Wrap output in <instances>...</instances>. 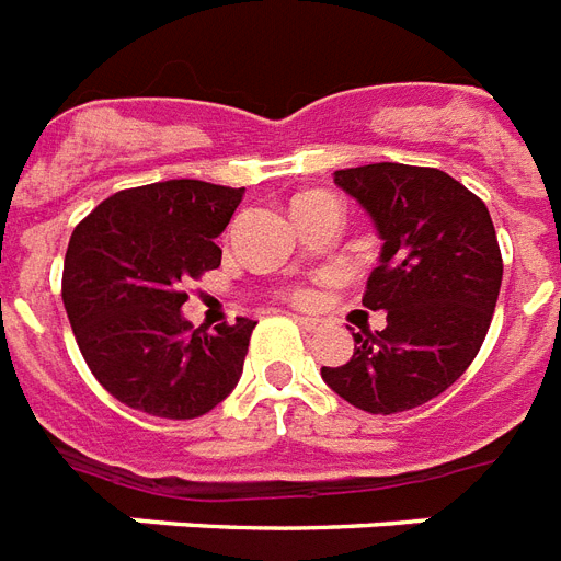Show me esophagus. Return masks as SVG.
<instances>
[{"mask_svg": "<svg viewBox=\"0 0 561 561\" xmlns=\"http://www.w3.org/2000/svg\"><path fill=\"white\" fill-rule=\"evenodd\" d=\"M298 324H301V330H307V333H316L318 327H321V321L318 318H309V316H293Z\"/></svg>", "mask_w": 561, "mask_h": 561, "instance_id": "obj_1", "label": "esophagus"}]
</instances>
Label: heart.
Listing matches in <instances>:
<instances>
[{
  "label": "heart",
  "mask_w": 561,
  "mask_h": 561,
  "mask_svg": "<svg viewBox=\"0 0 561 561\" xmlns=\"http://www.w3.org/2000/svg\"><path fill=\"white\" fill-rule=\"evenodd\" d=\"M304 196H312V194H304ZM304 196H298V199H304ZM298 199H295V203H298ZM295 298H298V301H309V293H304L301 289V293L295 295Z\"/></svg>",
  "instance_id": "1"
}]
</instances>
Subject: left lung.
<instances>
[{
  "label": "left lung",
  "mask_w": 561,
  "mask_h": 561,
  "mask_svg": "<svg viewBox=\"0 0 561 561\" xmlns=\"http://www.w3.org/2000/svg\"><path fill=\"white\" fill-rule=\"evenodd\" d=\"M333 179L382 240L362 304L388 324L353 333L351 362L321 376L367 414H400L458 382L481 351L504 275L499 237L486 205L437 168L379 161Z\"/></svg>",
  "instance_id": "obj_1"
}]
</instances>
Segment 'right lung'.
I'll return each instance as SVG.
<instances>
[{
    "instance_id": "add662e5",
    "label": "right lung",
    "mask_w": 561,
    "mask_h": 561,
    "mask_svg": "<svg viewBox=\"0 0 561 561\" xmlns=\"http://www.w3.org/2000/svg\"><path fill=\"white\" fill-rule=\"evenodd\" d=\"M245 187L170 179L103 199L69 240L62 307L98 382L124 405L168 420L208 414L234 391L257 321L214 333L182 316L185 284L219 266Z\"/></svg>"
}]
</instances>
